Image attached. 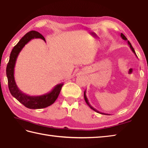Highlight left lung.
Here are the masks:
<instances>
[{"label": "left lung", "instance_id": "1", "mask_svg": "<svg viewBox=\"0 0 148 148\" xmlns=\"http://www.w3.org/2000/svg\"><path fill=\"white\" fill-rule=\"evenodd\" d=\"M121 38H122V39L123 40H127V44H129V46H130V49H132V51L133 52V53H134L136 56V53H135V50H134V49H133V48L132 47V44H131V43L130 42H129V40H127V38L125 37V35H123L122 34V33H121ZM137 57V56H136ZM84 100H85V101H86V104H87L88 106H89V107H90L91 109H92V110H94L95 111H96V112H97V113H100V114H104V115H109V114H107V113H102V112H100V111H99L98 110H97L96 109H95L94 108H93L90 105V102H88V98H87V97H86V91H84Z\"/></svg>", "mask_w": 148, "mask_h": 148}]
</instances>
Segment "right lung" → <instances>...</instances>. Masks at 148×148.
<instances>
[{
    "label": "right lung",
    "mask_w": 148,
    "mask_h": 148,
    "mask_svg": "<svg viewBox=\"0 0 148 148\" xmlns=\"http://www.w3.org/2000/svg\"><path fill=\"white\" fill-rule=\"evenodd\" d=\"M34 38H41L46 42V39L40 33L36 31H31L27 33L21 39L19 40L16 45L14 46L12 52L10 53V60L8 63L6 68V75L8 82V88L12 95L18 100L24 106L29 109H42L53 104L55 100L58 98V95L64 84L60 83L56 85L52 89L51 91L44 95L39 96H30L25 94L21 90H19L16 85L15 77H14V68L15 66L19 53L21 51L26 44L34 39Z\"/></svg>",
    "instance_id": "obj_1"
}]
</instances>
